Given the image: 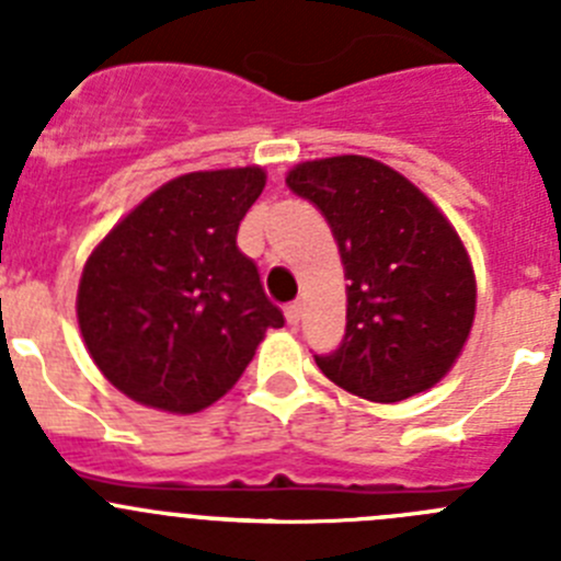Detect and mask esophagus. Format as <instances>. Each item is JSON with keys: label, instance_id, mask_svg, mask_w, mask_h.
Masks as SVG:
<instances>
[{"label": "esophagus", "instance_id": "esophagus-1", "mask_svg": "<svg viewBox=\"0 0 561 561\" xmlns=\"http://www.w3.org/2000/svg\"><path fill=\"white\" fill-rule=\"evenodd\" d=\"M301 318H305V307H301V305H290L285 310L287 327H298V323H301Z\"/></svg>", "mask_w": 561, "mask_h": 561}]
</instances>
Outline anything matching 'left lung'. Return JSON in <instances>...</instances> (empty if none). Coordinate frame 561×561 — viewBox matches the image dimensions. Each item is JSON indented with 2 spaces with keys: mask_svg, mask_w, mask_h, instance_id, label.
<instances>
[{
  "mask_svg": "<svg viewBox=\"0 0 561 561\" xmlns=\"http://www.w3.org/2000/svg\"><path fill=\"white\" fill-rule=\"evenodd\" d=\"M285 182L321 209L348 279L343 345L316 357L323 376L376 404L437 385L476 318L473 263L446 213L363 154L298 162Z\"/></svg>",
  "mask_w": 561,
  "mask_h": 561,
  "instance_id": "8db88e82",
  "label": "left lung"
}]
</instances>
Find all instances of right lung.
Returning <instances> with one entry per match:
<instances>
[{
	"label": "right lung",
	"instance_id": "obj_1",
	"mask_svg": "<svg viewBox=\"0 0 561 561\" xmlns=\"http://www.w3.org/2000/svg\"><path fill=\"white\" fill-rule=\"evenodd\" d=\"M265 180L263 165L182 174L93 245L77 323L127 399L174 415L207 410L243 376L265 332L285 323L234 243Z\"/></svg>",
	"mask_w": 561,
	"mask_h": 561
}]
</instances>
